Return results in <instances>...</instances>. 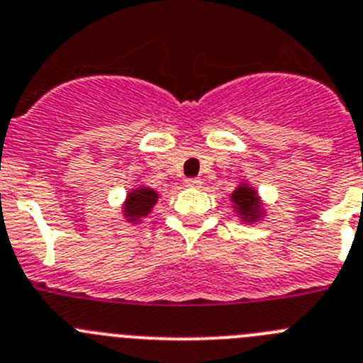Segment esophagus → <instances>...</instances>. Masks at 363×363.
<instances>
[{"label": "esophagus", "mask_w": 363, "mask_h": 363, "mask_svg": "<svg viewBox=\"0 0 363 363\" xmlns=\"http://www.w3.org/2000/svg\"><path fill=\"white\" fill-rule=\"evenodd\" d=\"M186 186L188 188H202V179H186Z\"/></svg>", "instance_id": "esophagus-1"}]
</instances>
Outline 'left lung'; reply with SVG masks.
<instances>
[{
	"label": "left lung",
	"mask_w": 363,
	"mask_h": 363,
	"mask_svg": "<svg viewBox=\"0 0 363 363\" xmlns=\"http://www.w3.org/2000/svg\"><path fill=\"white\" fill-rule=\"evenodd\" d=\"M231 201L235 204V210L244 222H257L262 217V208H260L259 197L253 188H247L246 184L238 186L231 195Z\"/></svg>",
	"instance_id": "8db88e82"
}]
</instances>
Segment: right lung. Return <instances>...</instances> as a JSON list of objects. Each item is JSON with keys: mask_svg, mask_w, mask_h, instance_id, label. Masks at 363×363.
<instances>
[{"mask_svg": "<svg viewBox=\"0 0 363 363\" xmlns=\"http://www.w3.org/2000/svg\"><path fill=\"white\" fill-rule=\"evenodd\" d=\"M157 199V191H153L152 188H143L141 186V188L130 191L125 202V215L128 222H139L143 217H146L155 206Z\"/></svg>", "mask_w": 363, "mask_h": 363, "instance_id": "1", "label": "right lung"}]
</instances>
